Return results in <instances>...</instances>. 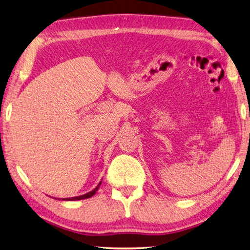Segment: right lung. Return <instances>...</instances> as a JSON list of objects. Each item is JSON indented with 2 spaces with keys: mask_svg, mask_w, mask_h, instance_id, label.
<instances>
[{
  "mask_svg": "<svg viewBox=\"0 0 250 250\" xmlns=\"http://www.w3.org/2000/svg\"><path fill=\"white\" fill-rule=\"evenodd\" d=\"M101 185V182L98 184V186L95 188V189L87 192V194L84 195H82V196H77V197H72V198H63L62 200H65V201H75V200H82V199H87V198H90V197H92L93 195L96 194L97 190L99 189V187H100Z\"/></svg>",
  "mask_w": 250,
  "mask_h": 250,
  "instance_id": "1",
  "label": "right lung"
}]
</instances>
